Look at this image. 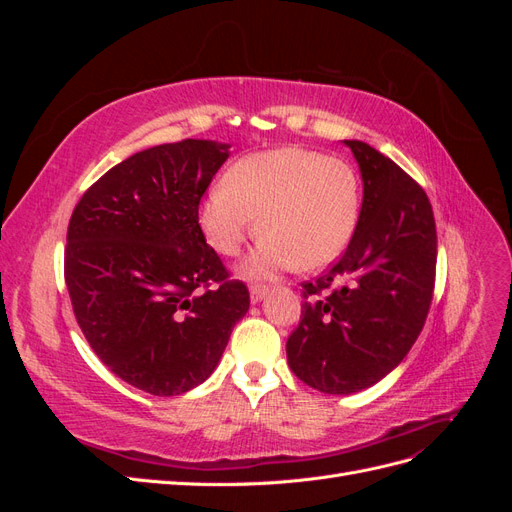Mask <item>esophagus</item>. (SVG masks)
<instances>
[{
    "instance_id": "1",
    "label": "esophagus",
    "mask_w": 512,
    "mask_h": 512,
    "mask_svg": "<svg viewBox=\"0 0 512 512\" xmlns=\"http://www.w3.org/2000/svg\"><path fill=\"white\" fill-rule=\"evenodd\" d=\"M267 292H269L267 286H252V288H250V301H252V303L262 301V299H265Z\"/></svg>"
}]
</instances>
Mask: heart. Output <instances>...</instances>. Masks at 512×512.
Segmentation results:
<instances>
[{
	"label": "heart",
	"instance_id": "heart-1",
	"mask_svg": "<svg viewBox=\"0 0 512 512\" xmlns=\"http://www.w3.org/2000/svg\"><path fill=\"white\" fill-rule=\"evenodd\" d=\"M359 205V179L350 164L282 147L232 164L224 185L200 203L198 222L222 256H237L256 232L265 235L243 265L245 275L262 277L331 265L354 235Z\"/></svg>",
	"mask_w": 512,
	"mask_h": 512
}]
</instances>
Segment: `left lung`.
<instances>
[{
    "label": "left lung",
    "instance_id": "obj_1",
    "mask_svg": "<svg viewBox=\"0 0 512 512\" xmlns=\"http://www.w3.org/2000/svg\"><path fill=\"white\" fill-rule=\"evenodd\" d=\"M359 162L363 205L335 265L303 284L288 365L307 386L350 395L404 361L421 335L436 282V220L425 190L391 158L344 141Z\"/></svg>",
    "mask_w": 512,
    "mask_h": 512
}]
</instances>
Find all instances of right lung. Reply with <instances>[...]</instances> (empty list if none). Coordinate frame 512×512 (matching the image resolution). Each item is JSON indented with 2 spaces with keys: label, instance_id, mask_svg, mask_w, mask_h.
Wrapping results in <instances>:
<instances>
[{
  "label": "right lung",
  "instance_id": "obj_1",
  "mask_svg": "<svg viewBox=\"0 0 512 512\" xmlns=\"http://www.w3.org/2000/svg\"><path fill=\"white\" fill-rule=\"evenodd\" d=\"M228 149L185 138L138 151L72 211L64 273L76 322L98 359L149 395L203 384L250 309L198 224Z\"/></svg>",
  "mask_w": 512,
  "mask_h": 512
}]
</instances>
